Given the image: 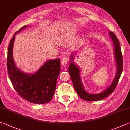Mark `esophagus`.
Segmentation results:
<instances>
[{
  "label": "esophagus",
  "instance_id": "1",
  "mask_svg": "<svg viewBox=\"0 0 130 130\" xmlns=\"http://www.w3.org/2000/svg\"><path fill=\"white\" fill-rule=\"evenodd\" d=\"M68 62V58L67 57H64L62 58L61 59V64L63 66H65L67 65Z\"/></svg>",
  "mask_w": 130,
  "mask_h": 130
}]
</instances>
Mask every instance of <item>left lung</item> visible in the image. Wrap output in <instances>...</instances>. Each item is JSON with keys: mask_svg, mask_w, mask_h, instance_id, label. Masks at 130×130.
I'll return each instance as SVG.
<instances>
[{"mask_svg": "<svg viewBox=\"0 0 130 130\" xmlns=\"http://www.w3.org/2000/svg\"><path fill=\"white\" fill-rule=\"evenodd\" d=\"M109 35L111 37L114 46V56L116 60L117 72L111 84L104 92L100 93L94 94L89 93L84 89L82 80H81L80 68L73 62V60L74 59V55L73 54H71L70 56V59L72 62H71L68 67V72L70 75L71 79L72 80L76 92H77V94L79 95L80 98L85 101H94L101 100L111 94L118 84L119 78L122 74V70H123V58H122L121 48L120 47L118 39L117 38L114 33L111 31L109 33Z\"/></svg>", "mask_w": 130, "mask_h": 130, "instance_id": "left-lung-1", "label": "left lung"}]
</instances>
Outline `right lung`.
I'll list each match as a JSON object with an SVG mask.
<instances>
[{
  "label": "right lung",
  "mask_w": 130,
  "mask_h": 130,
  "mask_svg": "<svg viewBox=\"0 0 130 130\" xmlns=\"http://www.w3.org/2000/svg\"><path fill=\"white\" fill-rule=\"evenodd\" d=\"M14 33L8 48L7 64L8 75L16 92L27 101L36 104L49 102L54 94L57 80L60 72V59L47 60L33 74L25 73L16 67L13 58Z\"/></svg>",
  "instance_id": "add662e5"
}]
</instances>
